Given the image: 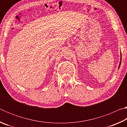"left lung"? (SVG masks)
<instances>
[{"instance_id":"1","label":"left lung","mask_w":127,"mask_h":127,"mask_svg":"<svg viewBox=\"0 0 127 127\" xmlns=\"http://www.w3.org/2000/svg\"><path fill=\"white\" fill-rule=\"evenodd\" d=\"M121 59H122V58H121ZM120 64H121V61H120V64H119V68L120 67Z\"/></svg>"}]
</instances>
